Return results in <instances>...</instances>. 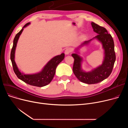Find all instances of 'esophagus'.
I'll list each match as a JSON object with an SVG mask.
<instances>
[{
  "mask_svg": "<svg viewBox=\"0 0 128 128\" xmlns=\"http://www.w3.org/2000/svg\"><path fill=\"white\" fill-rule=\"evenodd\" d=\"M72 50L71 48H68L65 50V53L66 54H69L70 53L72 52Z\"/></svg>",
  "mask_w": 128,
  "mask_h": 128,
  "instance_id": "1",
  "label": "esophagus"
}]
</instances>
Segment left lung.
Wrapping results in <instances>:
<instances>
[{"label":"left lung","instance_id":"obj_1","mask_svg":"<svg viewBox=\"0 0 128 128\" xmlns=\"http://www.w3.org/2000/svg\"><path fill=\"white\" fill-rule=\"evenodd\" d=\"M91 25L94 32L98 34L94 38H97L102 42L105 50V58L102 65L93 70L86 72L81 69L82 58L77 54L73 53L72 56L74 58L72 70L76 77L80 82L87 84H95L102 82L108 77L112 72L116 60V54L114 49V42L110 34L104 27L92 22ZM92 39L85 41L82 44H87Z\"/></svg>","mask_w":128,"mask_h":128}]
</instances>
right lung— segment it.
I'll return each mask as SVG.
<instances>
[{
	"label": "right lung",
	"instance_id": "right-lung-1",
	"mask_svg": "<svg viewBox=\"0 0 128 128\" xmlns=\"http://www.w3.org/2000/svg\"><path fill=\"white\" fill-rule=\"evenodd\" d=\"M30 23H26L23 28L16 35L13 40V44L10 54V59L12 62L13 69L16 76L22 81L28 84L42 87L48 84L53 79L56 73V70L58 64L62 61L65 54L62 53L60 55L57 56L52 58L50 61L46 64L42 70L38 74L32 75H24L20 72L14 61V53L18 38L21 34L23 28L29 25Z\"/></svg>",
	"mask_w": 128,
	"mask_h": 128
}]
</instances>
